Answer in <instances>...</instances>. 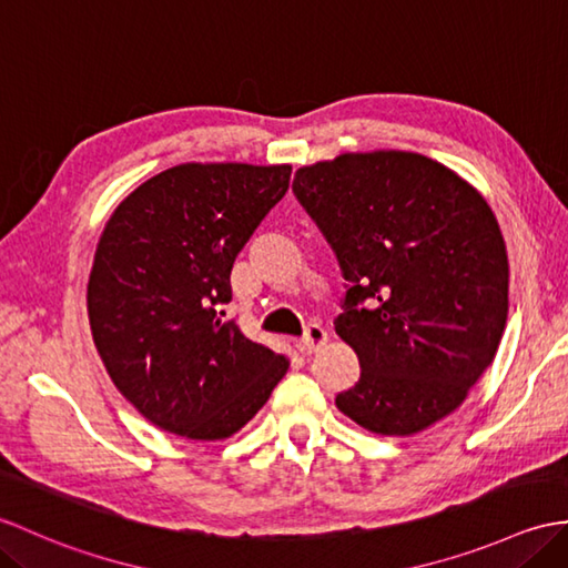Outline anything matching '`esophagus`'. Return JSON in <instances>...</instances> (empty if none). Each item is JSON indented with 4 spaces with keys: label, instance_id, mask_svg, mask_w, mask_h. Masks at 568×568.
<instances>
[{
    "label": "esophagus",
    "instance_id": "1",
    "mask_svg": "<svg viewBox=\"0 0 568 568\" xmlns=\"http://www.w3.org/2000/svg\"><path fill=\"white\" fill-rule=\"evenodd\" d=\"M326 332H324V326H320V324H310L307 328H305V336L300 338V346H302V351L305 353H314V351H320L324 344H326Z\"/></svg>",
    "mask_w": 568,
    "mask_h": 568
}]
</instances>
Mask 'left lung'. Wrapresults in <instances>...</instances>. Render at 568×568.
<instances>
[{
  "label": "left lung",
  "mask_w": 568,
  "mask_h": 568,
  "mask_svg": "<svg viewBox=\"0 0 568 568\" xmlns=\"http://www.w3.org/2000/svg\"><path fill=\"white\" fill-rule=\"evenodd\" d=\"M293 193L348 281L334 326L361 379L336 406L379 435L453 414L508 320V254L484 195L414 152L341 154L297 169Z\"/></svg>",
  "instance_id": "1"
}]
</instances>
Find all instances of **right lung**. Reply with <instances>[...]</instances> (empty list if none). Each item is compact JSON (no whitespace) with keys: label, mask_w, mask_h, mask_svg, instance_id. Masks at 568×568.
Wrapping results in <instances>:
<instances>
[{"label":"right lung","mask_w":568,"mask_h":568,"mask_svg":"<svg viewBox=\"0 0 568 568\" xmlns=\"http://www.w3.org/2000/svg\"><path fill=\"white\" fill-rule=\"evenodd\" d=\"M293 166L179 164L115 207L89 275V324L118 392L162 430L222 440L246 426L287 358L222 322L230 273Z\"/></svg>","instance_id":"1"}]
</instances>
